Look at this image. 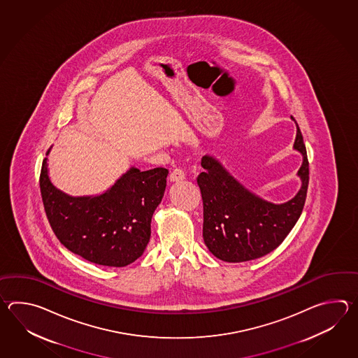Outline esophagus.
Listing matches in <instances>:
<instances>
[{"label":"esophagus","mask_w":358,"mask_h":358,"mask_svg":"<svg viewBox=\"0 0 358 358\" xmlns=\"http://www.w3.org/2000/svg\"><path fill=\"white\" fill-rule=\"evenodd\" d=\"M169 178H170L171 182H180V180L185 179V173L182 171V169H176V170L171 171Z\"/></svg>","instance_id":"obj_1"}]
</instances>
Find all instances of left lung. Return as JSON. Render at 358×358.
I'll list each match as a JSON object with an SVG mask.
<instances>
[{
    "mask_svg": "<svg viewBox=\"0 0 358 358\" xmlns=\"http://www.w3.org/2000/svg\"><path fill=\"white\" fill-rule=\"evenodd\" d=\"M296 125L293 150L302 155L297 171L301 188L284 203L270 202L245 188L213 155L202 157L205 170L197 182L203 199V241L215 257L225 262L259 259L279 247L296 225L308 187L307 152Z\"/></svg>",
    "mask_w": 358,
    "mask_h": 358,
    "instance_id": "left-lung-1",
    "label": "left lung"
}]
</instances>
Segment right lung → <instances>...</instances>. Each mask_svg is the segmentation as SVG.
<instances>
[{
	"label": "right lung",
	"mask_w": 358,
	"mask_h": 358,
	"mask_svg": "<svg viewBox=\"0 0 358 358\" xmlns=\"http://www.w3.org/2000/svg\"><path fill=\"white\" fill-rule=\"evenodd\" d=\"M47 160L42 164L39 187L47 219L61 243L102 266L124 267L139 259L150 242L151 221L165 193L168 169L141 171L130 166L99 194L70 196L51 182Z\"/></svg>",
	"instance_id": "add662e5"
}]
</instances>
